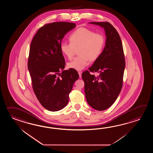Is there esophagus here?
Segmentation results:
<instances>
[{
  "instance_id": "obj_1",
  "label": "esophagus",
  "mask_w": 153,
  "mask_h": 153,
  "mask_svg": "<svg viewBox=\"0 0 153 153\" xmlns=\"http://www.w3.org/2000/svg\"><path fill=\"white\" fill-rule=\"evenodd\" d=\"M81 73H82V72H78V74H79V78H81Z\"/></svg>"
}]
</instances>
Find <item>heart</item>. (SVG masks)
Listing matches in <instances>:
<instances>
[{
    "label": "heart",
    "mask_w": 153,
    "mask_h": 153,
    "mask_svg": "<svg viewBox=\"0 0 153 153\" xmlns=\"http://www.w3.org/2000/svg\"><path fill=\"white\" fill-rule=\"evenodd\" d=\"M71 43L63 42L60 49L63 55L68 59H71L78 50L79 56L75 57L68 63L69 68L81 71L88 64L89 60L94 62L101 56L104 49L105 38L100 33L85 27L76 29L69 37Z\"/></svg>",
    "instance_id": "1"
}]
</instances>
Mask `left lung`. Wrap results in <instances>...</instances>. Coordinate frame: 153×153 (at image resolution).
<instances>
[{
    "label": "left lung",
    "instance_id": "8db88e82",
    "mask_svg": "<svg viewBox=\"0 0 153 153\" xmlns=\"http://www.w3.org/2000/svg\"><path fill=\"white\" fill-rule=\"evenodd\" d=\"M89 23L104 29L106 41L101 56L88 69L100 75L96 77L86 71L82 73V78L88 104L96 110L104 111L114 103L121 90L125 68L124 50L120 36L111 23Z\"/></svg>",
    "mask_w": 153,
    "mask_h": 153
}]
</instances>
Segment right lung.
<instances>
[{
    "instance_id": "1",
    "label": "right lung",
    "mask_w": 153,
    "mask_h": 153,
    "mask_svg": "<svg viewBox=\"0 0 153 153\" xmlns=\"http://www.w3.org/2000/svg\"><path fill=\"white\" fill-rule=\"evenodd\" d=\"M75 27V23L65 22L47 24L38 29L30 44L28 69L33 89L40 104L48 111L65 107L79 77L76 70H63L65 60L60 49L62 39Z\"/></svg>"
}]
</instances>
